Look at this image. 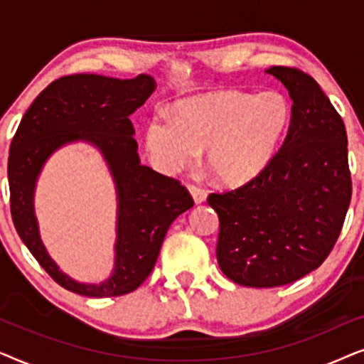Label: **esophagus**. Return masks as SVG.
<instances>
[{
	"label": "esophagus",
	"mask_w": 364,
	"mask_h": 364,
	"mask_svg": "<svg viewBox=\"0 0 364 364\" xmlns=\"http://www.w3.org/2000/svg\"><path fill=\"white\" fill-rule=\"evenodd\" d=\"M188 191H191V193H192V197H193V200H196V203L205 202L207 192L203 191V188L197 187V186H188Z\"/></svg>",
	"instance_id": "34e87169"
}]
</instances>
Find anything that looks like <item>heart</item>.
Listing matches in <instances>:
<instances>
[{
    "instance_id": "obj_1",
    "label": "heart",
    "mask_w": 364,
    "mask_h": 364,
    "mask_svg": "<svg viewBox=\"0 0 364 364\" xmlns=\"http://www.w3.org/2000/svg\"><path fill=\"white\" fill-rule=\"evenodd\" d=\"M291 121V106L280 92L225 89L182 99L172 119L151 117L146 147L164 172L176 173L205 151L207 167L223 186L238 187L262 176L277 157Z\"/></svg>"
}]
</instances>
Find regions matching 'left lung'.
<instances>
[{"mask_svg":"<svg viewBox=\"0 0 364 364\" xmlns=\"http://www.w3.org/2000/svg\"><path fill=\"white\" fill-rule=\"evenodd\" d=\"M285 84L291 121L262 176L207 202L220 232L217 260L232 282L252 288L288 285L316 270L340 237L351 202L343 119L310 74L267 69Z\"/></svg>","mask_w":364,"mask_h":364,"instance_id":"1","label":"left lung"}]
</instances>
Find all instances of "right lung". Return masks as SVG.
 I'll use <instances>...</instances> for the list:
<instances>
[{"label":"right lung","mask_w":364,"mask_h":364,"mask_svg":"<svg viewBox=\"0 0 364 364\" xmlns=\"http://www.w3.org/2000/svg\"><path fill=\"white\" fill-rule=\"evenodd\" d=\"M156 82L147 74L116 79L73 74L53 81L24 112L8 157L9 207L24 245L54 282L77 295H127L151 275L171 223L193 207L191 192L177 178L141 166L131 117ZM92 141L102 149L118 187L117 268L101 286H84L58 272L38 238L32 192L46 159L64 143Z\"/></svg>","instance_id":"1"}]
</instances>
